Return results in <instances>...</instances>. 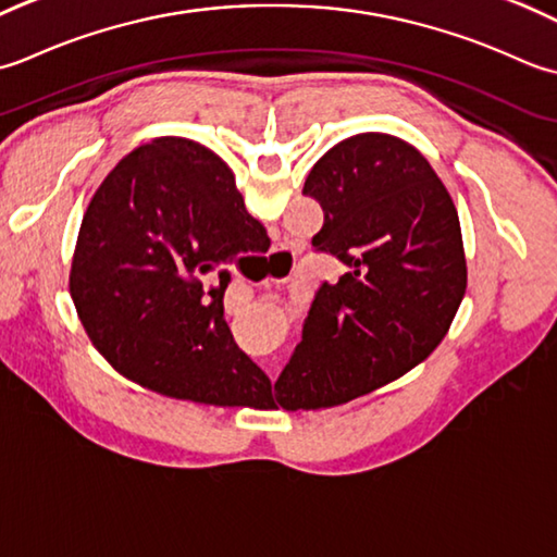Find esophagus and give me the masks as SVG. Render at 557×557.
I'll return each instance as SVG.
<instances>
[{"instance_id": "esophagus-1", "label": "esophagus", "mask_w": 557, "mask_h": 557, "mask_svg": "<svg viewBox=\"0 0 557 557\" xmlns=\"http://www.w3.org/2000/svg\"><path fill=\"white\" fill-rule=\"evenodd\" d=\"M288 255V249H276L274 252V257H286Z\"/></svg>"}]
</instances>
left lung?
Returning a JSON list of instances; mask_svg holds the SVG:
<instances>
[{
    "instance_id": "1",
    "label": "left lung",
    "mask_w": 557,
    "mask_h": 557,
    "mask_svg": "<svg viewBox=\"0 0 557 557\" xmlns=\"http://www.w3.org/2000/svg\"><path fill=\"white\" fill-rule=\"evenodd\" d=\"M302 195L324 211L312 245L348 269L317 290L302 342L274 384L271 406L286 411L332 408L399 380L445 338L467 293L457 207L399 136L338 141Z\"/></svg>"
}]
</instances>
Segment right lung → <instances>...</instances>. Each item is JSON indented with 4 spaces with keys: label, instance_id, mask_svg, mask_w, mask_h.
I'll return each mask as SVG.
<instances>
[{
    "label": "right lung",
    "instance_id": "1",
    "mask_svg": "<svg viewBox=\"0 0 557 557\" xmlns=\"http://www.w3.org/2000/svg\"><path fill=\"white\" fill-rule=\"evenodd\" d=\"M262 243L264 225L211 149L183 136L139 146L100 183L78 231L70 293L90 344L163 396L257 404L271 382L237 348L223 293L228 267Z\"/></svg>",
    "mask_w": 557,
    "mask_h": 557
}]
</instances>
